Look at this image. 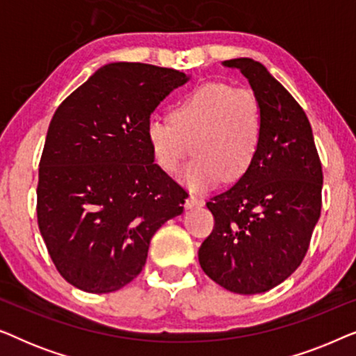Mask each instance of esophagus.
Listing matches in <instances>:
<instances>
[{
    "instance_id": "34e87169",
    "label": "esophagus",
    "mask_w": 356,
    "mask_h": 356,
    "mask_svg": "<svg viewBox=\"0 0 356 356\" xmlns=\"http://www.w3.org/2000/svg\"><path fill=\"white\" fill-rule=\"evenodd\" d=\"M201 206H204V201L196 196H189L186 199V202H184V207L186 209H194V207H201Z\"/></svg>"
}]
</instances>
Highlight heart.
Masks as SVG:
<instances>
[{"instance_id": "heart-1", "label": "heart", "mask_w": 356, "mask_h": 356, "mask_svg": "<svg viewBox=\"0 0 356 356\" xmlns=\"http://www.w3.org/2000/svg\"><path fill=\"white\" fill-rule=\"evenodd\" d=\"M149 147L163 172L175 173L189 154H196L183 172L193 191H206L225 179L236 181L257 157L264 115L251 89L213 82L183 97L170 121L152 118L145 129Z\"/></svg>"}]
</instances>
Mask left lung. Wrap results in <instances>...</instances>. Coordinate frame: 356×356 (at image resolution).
<instances>
[{"label":"left lung","mask_w":356,"mask_h":356,"mask_svg":"<svg viewBox=\"0 0 356 356\" xmlns=\"http://www.w3.org/2000/svg\"><path fill=\"white\" fill-rule=\"evenodd\" d=\"M240 70L261 102L264 136L250 170L207 202L213 230L199 264L223 289L262 293L298 269L321 216L323 167L308 116L266 66L251 58L222 63Z\"/></svg>","instance_id":"left-lung-1"}]
</instances>
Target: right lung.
<instances>
[{
  "instance_id": "right-lung-1",
  "label": "right lung",
  "mask_w": 356,
  "mask_h": 356,
  "mask_svg": "<svg viewBox=\"0 0 356 356\" xmlns=\"http://www.w3.org/2000/svg\"><path fill=\"white\" fill-rule=\"evenodd\" d=\"M189 76L110 63L58 106L38 165L37 220L63 279L110 293L143 270L154 233L183 212L188 193L157 163L147 123Z\"/></svg>"
}]
</instances>
